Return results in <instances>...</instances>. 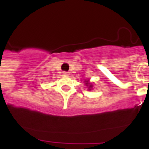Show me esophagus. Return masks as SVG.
<instances>
[{"label": "esophagus", "mask_w": 149, "mask_h": 149, "mask_svg": "<svg viewBox=\"0 0 149 149\" xmlns=\"http://www.w3.org/2000/svg\"><path fill=\"white\" fill-rule=\"evenodd\" d=\"M69 74H70V72H65V71L63 72V76H69Z\"/></svg>", "instance_id": "34e87169"}]
</instances>
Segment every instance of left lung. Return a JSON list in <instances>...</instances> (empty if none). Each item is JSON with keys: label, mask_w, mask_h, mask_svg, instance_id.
Segmentation results:
<instances>
[{"label": "left lung", "mask_w": 149, "mask_h": 149, "mask_svg": "<svg viewBox=\"0 0 149 149\" xmlns=\"http://www.w3.org/2000/svg\"><path fill=\"white\" fill-rule=\"evenodd\" d=\"M85 83H86V86H88V89H89V91H91V89H92V87H93V84H91V83H89V80H86L85 81Z\"/></svg>", "instance_id": "8db88e82"}]
</instances>
